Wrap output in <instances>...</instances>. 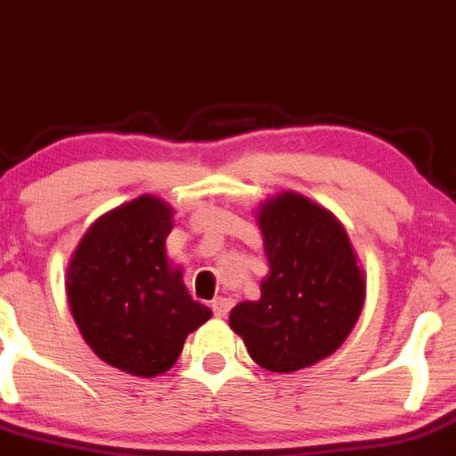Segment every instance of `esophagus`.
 I'll use <instances>...</instances> for the list:
<instances>
[{
    "mask_svg": "<svg viewBox=\"0 0 456 456\" xmlns=\"http://www.w3.org/2000/svg\"><path fill=\"white\" fill-rule=\"evenodd\" d=\"M232 308H233V299H229V297H216V299L211 301V310H214L216 317H227Z\"/></svg>",
    "mask_w": 456,
    "mask_h": 456,
    "instance_id": "34e87169",
    "label": "esophagus"
}]
</instances>
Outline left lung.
Wrapping results in <instances>:
<instances>
[{
  "instance_id": "8db88e82",
  "label": "left lung",
  "mask_w": 456,
  "mask_h": 456,
  "mask_svg": "<svg viewBox=\"0 0 456 456\" xmlns=\"http://www.w3.org/2000/svg\"><path fill=\"white\" fill-rule=\"evenodd\" d=\"M270 274L261 299L242 301L229 326L267 371L313 367L338 351L362 313L367 281L346 229L313 200L286 191L256 211Z\"/></svg>"
}]
</instances>
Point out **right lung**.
<instances>
[{"label": "right lung", "instance_id": "add662e5", "mask_svg": "<svg viewBox=\"0 0 456 456\" xmlns=\"http://www.w3.org/2000/svg\"><path fill=\"white\" fill-rule=\"evenodd\" d=\"M170 229L173 208L139 195L101 216L67 267V301L85 342L103 362L139 378L168 371L189 333L211 317L166 256Z\"/></svg>", "mask_w": 456, "mask_h": 456}]
</instances>
